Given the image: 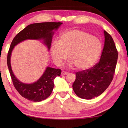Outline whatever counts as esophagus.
I'll return each mask as SVG.
<instances>
[{
	"label": "esophagus",
	"mask_w": 128,
	"mask_h": 128,
	"mask_svg": "<svg viewBox=\"0 0 128 128\" xmlns=\"http://www.w3.org/2000/svg\"><path fill=\"white\" fill-rule=\"evenodd\" d=\"M68 74V73L67 72H66V71H62V73H61L62 76H65V75H66Z\"/></svg>",
	"instance_id": "obj_1"
}]
</instances>
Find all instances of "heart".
Masks as SVG:
<instances>
[{
    "instance_id": "obj_1",
    "label": "heart",
    "mask_w": 128,
    "mask_h": 128,
    "mask_svg": "<svg viewBox=\"0 0 128 128\" xmlns=\"http://www.w3.org/2000/svg\"><path fill=\"white\" fill-rule=\"evenodd\" d=\"M102 45L98 38L82 30H70L62 33L57 43L50 48L53 61L59 66L66 58L69 66L85 70L94 66L101 53Z\"/></svg>"
}]
</instances>
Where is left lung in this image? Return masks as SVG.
<instances>
[{
  "instance_id": "8db88e82",
  "label": "left lung",
  "mask_w": 128,
  "mask_h": 128,
  "mask_svg": "<svg viewBox=\"0 0 128 128\" xmlns=\"http://www.w3.org/2000/svg\"><path fill=\"white\" fill-rule=\"evenodd\" d=\"M104 45L99 62L87 70L76 73L72 87L78 96L92 99L101 95L112 82L118 61V52L110 34L104 31Z\"/></svg>"
}]
</instances>
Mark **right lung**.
Here are the masks:
<instances>
[{"label":"right lung","instance_id":"add662e5","mask_svg":"<svg viewBox=\"0 0 128 128\" xmlns=\"http://www.w3.org/2000/svg\"><path fill=\"white\" fill-rule=\"evenodd\" d=\"M62 22H47L35 23L29 25L15 36L10 44L7 55V66L14 88L21 96L28 100L40 102L51 95L54 87V81L60 76L62 70L51 67H47L40 79L32 84H24L15 77L10 66V57L15 46L26 40H43V42L50 50L54 30H57Z\"/></svg>","mask_w":128,"mask_h":128}]
</instances>
